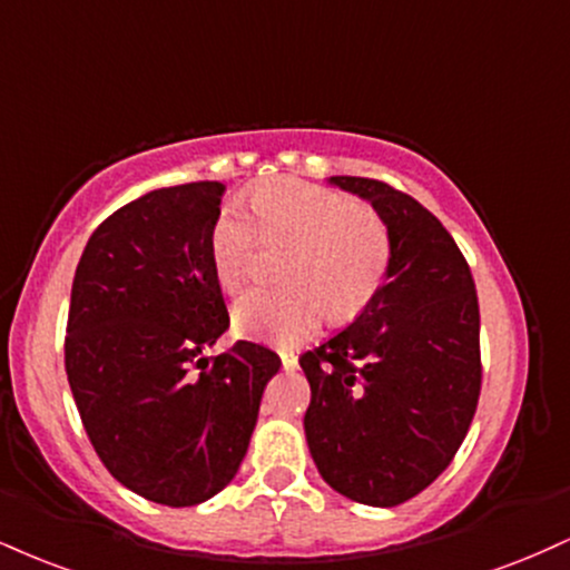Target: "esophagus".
I'll use <instances>...</instances> for the list:
<instances>
[{
    "instance_id": "esophagus-1",
    "label": "esophagus",
    "mask_w": 570,
    "mask_h": 570,
    "mask_svg": "<svg viewBox=\"0 0 570 570\" xmlns=\"http://www.w3.org/2000/svg\"><path fill=\"white\" fill-rule=\"evenodd\" d=\"M281 366H284V372H294L297 368V355L292 351H281Z\"/></svg>"
}]
</instances>
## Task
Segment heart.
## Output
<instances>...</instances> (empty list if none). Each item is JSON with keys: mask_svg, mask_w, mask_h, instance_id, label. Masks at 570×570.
I'll use <instances>...</instances> for the list:
<instances>
[{"mask_svg": "<svg viewBox=\"0 0 570 570\" xmlns=\"http://www.w3.org/2000/svg\"><path fill=\"white\" fill-rule=\"evenodd\" d=\"M255 225L225 207L212 219L207 255L219 289L236 294L249 278L257 238L281 259V289H257L233 305L244 337L297 345L321 321L351 324L372 307L393 263V236L372 207L303 180H267L249 194Z\"/></svg>", "mask_w": 570, "mask_h": 570, "instance_id": "1", "label": "heart"}]
</instances>
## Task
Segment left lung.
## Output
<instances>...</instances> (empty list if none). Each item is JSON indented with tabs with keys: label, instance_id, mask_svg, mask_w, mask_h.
Here are the masks:
<instances>
[{
	"label": "left lung",
	"instance_id": "left-lung-1",
	"mask_svg": "<svg viewBox=\"0 0 570 570\" xmlns=\"http://www.w3.org/2000/svg\"><path fill=\"white\" fill-rule=\"evenodd\" d=\"M372 202L393 236L380 297L299 355L305 435L321 478L353 502L395 507L428 489L468 435L481 395V311L470 265L416 198L332 177Z\"/></svg>",
	"mask_w": 570,
	"mask_h": 570
}]
</instances>
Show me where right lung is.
<instances>
[{
    "mask_svg": "<svg viewBox=\"0 0 570 570\" xmlns=\"http://www.w3.org/2000/svg\"><path fill=\"white\" fill-rule=\"evenodd\" d=\"M225 185L159 188L102 219L71 286L66 374L106 470L167 507L207 502L249 449L271 347L238 340L204 355L230 324L207 238Z\"/></svg>",
    "mask_w": 570,
    "mask_h": 570,
    "instance_id": "obj_1",
    "label": "right lung"
}]
</instances>
